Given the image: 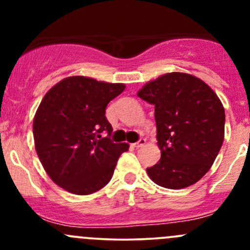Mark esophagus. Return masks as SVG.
I'll return each instance as SVG.
<instances>
[{
  "instance_id": "34e87169",
  "label": "esophagus",
  "mask_w": 250,
  "mask_h": 250,
  "mask_svg": "<svg viewBox=\"0 0 250 250\" xmlns=\"http://www.w3.org/2000/svg\"><path fill=\"white\" fill-rule=\"evenodd\" d=\"M145 143H146V140L144 139V138H141V139L138 141V143H135V144H133V146H134L135 148H139V147H141V146H144L145 145Z\"/></svg>"
}]
</instances>
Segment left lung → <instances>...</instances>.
Instances as JSON below:
<instances>
[{"label":"left lung","mask_w":250,"mask_h":250,"mask_svg":"<svg viewBox=\"0 0 250 250\" xmlns=\"http://www.w3.org/2000/svg\"><path fill=\"white\" fill-rule=\"evenodd\" d=\"M138 97L155 105L161 160L147 168L157 185L188 188L210 169L225 135V110L201 78L169 72L150 81Z\"/></svg>","instance_id":"obj_1"}]
</instances>
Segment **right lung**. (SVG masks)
Listing matches in <instances>:
<instances>
[{
	"mask_svg": "<svg viewBox=\"0 0 250 250\" xmlns=\"http://www.w3.org/2000/svg\"><path fill=\"white\" fill-rule=\"evenodd\" d=\"M123 83L70 76L46 93L34 117L37 156L58 186L75 195H90L113 175L127 143H112L105 117L107 104L125 90Z\"/></svg>",
	"mask_w": 250,
	"mask_h": 250,
	"instance_id": "right-lung-1",
	"label": "right lung"
}]
</instances>
